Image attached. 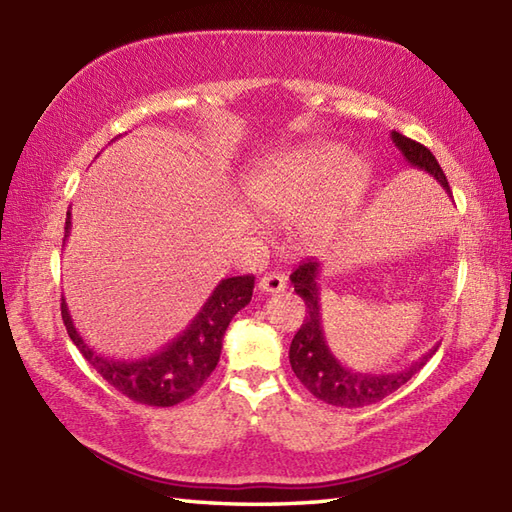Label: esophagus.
Returning a JSON list of instances; mask_svg holds the SVG:
<instances>
[{
    "label": "esophagus",
    "mask_w": 512,
    "mask_h": 512,
    "mask_svg": "<svg viewBox=\"0 0 512 512\" xmlns=\"http://www.w3.org/2000/svg\"><path fill=\"white\" fill-rule=\"evenodd\" d=\"M286 288V277L281 273H266L259 279V290L262 292H281Z\"/></svg>",
    "instance_id": "esophagus-1"
}]
</instances>
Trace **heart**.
<instances>
[{
    "label": "heart",
    "instance_id": "heart-1",
    "mask_svg": "<svg viewBox=\"0 0 512 512\" xmlns=\"http://www.w3.org/2000/svg\"><path fill=\"white\" fill-rule=\"evenodd\" d=\"M369 165L334 143H310L259 158L244 189L253 209L275 220L297 222L299 242L328 248L361 204Z\"/></svg>",
    "mask_w": 512,
    "mask_h": 512
}]
</instances>
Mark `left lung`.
<instances>
[{"label": "left lung", "mask_w": 512, "mask_h": 512, "mask_svg": "<svg viewBox=\"0 0 512 512\" xmlns=\"http://www.w3.org/2000/svg\"><path fill=\"white\" fill-rule=\"evenodd\" d=\"M391 140H394V145L400 149V154L405 156L409 165L427 171L429 176L436 178L442 184V189L451 195L447 176H444L436 156H433L427 147L398 132H391ZM319 275L321 266L319 262H314V259L303 262L295 273L290 275V281L295 284V292L306 301V319H303L299 332L290 343V365L292 372L301 380V385L306 387L314 398L328 402V405L347 409L374 405V402L387 398L389 394H394L396 389L405 385L407 380L416 374L418 369H422V365L427 363L433 354H436L438 345L424 354L420 361L411 363L409 367L394 374H361L341 365L323 336L319 303L321 288L317 284Z\"/></svg>", "instance_id": "obj_1"}]
</instances>
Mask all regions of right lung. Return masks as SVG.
<instances>
[{
  "label": "right lung",
  "instance_id": "obj_1",
  "mask_svg": "<svg viewBox=\"0 0 512 512\" xmlns=\"http://www.w3.org/2000/svg\"><path fill=\"white\" fill-rule=\"evenodd\" d=\"M70 213L65 220V237L70 233ZM65 242V239H63ZM255 277H226L215 286L202 310L187 325V330L162 347L160 352L138 358V361H116L96 354L76 332L72 317L61 299V317L72 343L79 347L96 372L116 391L129 400L149 407H173L191 398L206 378L211 376L222 354V341L228 323L235 314L250 303Z\"/></svg>",
  "mask_w": 512,
  "mask_h": 512
}]
</instances>
